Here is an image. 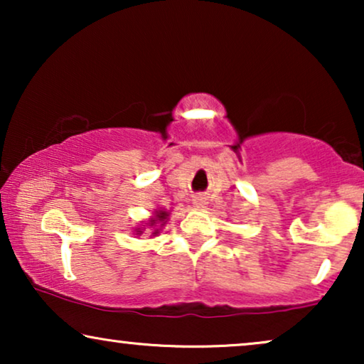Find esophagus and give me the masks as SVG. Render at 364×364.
I'll return each mask as SVG.
<instances>
[{"label":"esophagus","instance_id":"1","mask_svg":"<svg viewBox=\"0 0 364 364\" xmlns=\"http://www.w3.org/2000/svg\"><path fill=\"white\" fill-rule=\"evenodd\" d=\"M193 205H196L197 208H203L207 205V198L202 197V196L196 197V198H193Z\"/></svg>","mask_w":364,"mask_h":364}]
</instances>
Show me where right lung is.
<instances>
[{"label":"right lung","mask_w":364,"mask_h":364,"mask_svg":"<svg viewBox=\"0 0 364 364\" xmlns=\"http://www.w3.org/2000/svg\"><path fill=\"white\" fill-rule=\"evenodd\" d=\"M167 218H168V212H166V210H156V215H154V217L151 218V220H149V225H151V227H157V223H161V227H162L164 223L167 222ZM159 230H161V228H157V230H154L152 235H157ZM136 232H137V233H142L141 228H136Z\"/></svg>","instance_id":"1"}]
</instances>
